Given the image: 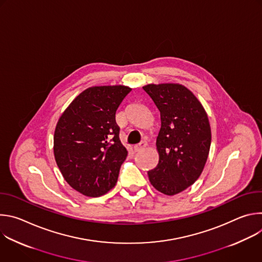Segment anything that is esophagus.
<instances>
[{
    "mask_svg": "<svg viewBox=\"0 0 262 262\" xmlns=\"http://www.w3.org/2000/svg\"><path fill=\"white\" fill-rule=\"evenodd\" d=\"M145 146H146V143H145V142H141V143H139V144H137V145L134 146V150H135L136 152H138V151L142 150V149H143Z\"/></svg>",
    "mask_w": 262,
    "mask_h": 262,
    "instance_id": "obj_1",
    "label": "esophagus"
}]
</instances>
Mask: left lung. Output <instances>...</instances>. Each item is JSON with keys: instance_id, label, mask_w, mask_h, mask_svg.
<instances>
[{"instance_id": "8db88e82", "label": "left lung", "mask_w": 262, "mask_h": 262, "mask_svg": "<svg viewBox=\"0 0 262 262\" xmlns=\"http://www.w3.org/2000/svg\"><path fill=\"white\" fill-rule=\"evenodd\" d=\"M144 91L151 97L161 114L157 138L159 164L148 177L165 195L188 189L201 175L211 142V132L204 107L182 85H147Z\"/></svg>"}]
</instances>
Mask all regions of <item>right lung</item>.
Wrapping results in <instances>:
<instances>
[{"label":"right lung","mask_w":262,"mask_h":262,"mask_svg":"<svg viewBox=\"0 0 262 262\" xmlns=\"http://www.w3.org/2000/svg\"><path fill=\"white\" fill-rule=\"evenodd\" d=\"M130 91L125 86L91 87L69 104L57 123L56 163L69 185L85 196L104 195L117 182L127 150L115 115Z\"/></svg>","instance_id":"1"}]
</instances>
